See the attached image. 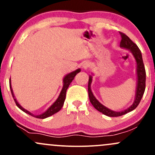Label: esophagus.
Wrapping results in <instances>:
<instances>
[{"label": "esophagus", "instance_id": "obj_1", "mask_svg": "<svg viewBox=\"0 0 155 155\" xmlns=\"http://www.w3.org/2000/svg\"><path fill=\"white\" fill-rule=\"evenodd\" d=\"M90 66V63H89V62H84V63L83 65H82V68L84 69V70L87 69Z\"/></svg>", "mask_w": 155, "mask_h": 155}]
</instances>
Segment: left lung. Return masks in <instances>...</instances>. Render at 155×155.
Wrapping results in <instances>:
<instances>
[{"label": "left lung", "mask_w": 155, "mask_h": 155, "mask_svg": "<svg viewBox=\"0 0 155 155\" xmlns=\"http://www.w3.org/2000/svg\"><path fill=\"white\" fill-rule=\"evenodd\" d=\"M121 35V41H120V47L124 48V49H129L131 51L133 57L135 58L136 61L137 68H136V74H137V85H136V97H135L134 103L131 106H130L128 108L122 111H114L109 108H106L104 105H102L99 102L95 97L92 94L90 85L92 83V76H90L89 77V82H88V94L90 101L91 102L94 108H96L97 111L101 112L104 114L106 115L108 117H120L128 112L133 111L136 108L139 104L142 97H143V93L145 91L146 87V71L145 67L143 65V59H142V54L140 52V50L138 46L136 45L134 42L131 41V39L129 38L127 35H126L124 33L120 32Z\"/></svg>", "instance_id": "left-lung-1"}]
</instances>
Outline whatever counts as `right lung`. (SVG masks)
<instances>
[{
	"label": "right lung",
	"instance_id": "add662e5",
	"mask_svg": "<svg viewBox=\"0 0 155 155\" xmlns=\"http://www.w3.org/2000/svg\"><path fill=\"white\" fill-rule=\"evenodd\" d=\"M80 71H81V70H80V69L79 68V69H77V70L74 71L70 73V74H67V75L65 76V77H64V79H63V89H62L61 92H60V94L59 97H58V98L57 99L56 101H55L54 104L51 105L50 107L48 108L47 111H46L45 112H44V113L41 114H39V115L33 114L31 113L30 111H27L26 109H25L24 108H22V106H21L19 104V103L17 102V100H16V98L15 97V95H14V93H13V90H12V85H11V78H10L9 87H10V89H11V92H12V96H13V98L15 101L16 105H17V107H18L19 108H20L22 111L25 112L26 114H28L31 115V116H32V117H35V118L45 119V118H47V117H49L51 116V115L54 114L55 113H57V112H58L60 109H61L62 107H63V104H64V101H65V96H66L67 89L68 88L70 84L71 83V81H73V80H74V77H75V76L78 74V73H79Z\"/></svg>",
	"mask_w": 155,
	"mask_h": 155
}]
</instances>
